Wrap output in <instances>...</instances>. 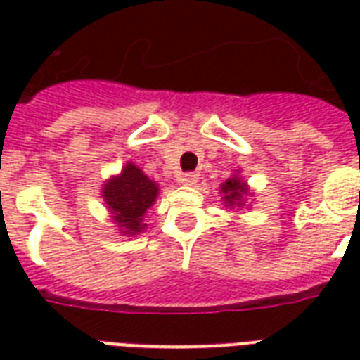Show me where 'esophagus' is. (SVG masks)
Here are the masks:
<instances>
[{
	"label": "esophagus",
	"instance_id": "esophagus-1",
	"mask_svg": "<svg viewBox=\"0 0 360 360\" xmlns=\"http://www.w3.org/2000/svg\"><path fill=\"white\" fill-rule=\"evenodd\" d=\"M200 179V175L196 172H186V174H181V183H185L188 186H194Z\"/></svg>",
	"mask_w": 360,
	"mask_h": 360
}]
</instances>
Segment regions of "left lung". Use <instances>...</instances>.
I'll return each instance as SVG.
<instances>
[{
  "label": "left lung",
  "instance_id": "1",
  "mask_svg": "<svg viewBox=\"0 0 360 360\" xmlns=\"http://www.w3.org/2000/svg\"><path fill=\"white\" fill-rule=\"evenodd\" d=\"M220 194H222V200H224L226 207H240L243 205V194H248V186L246 183L240 181V177L233 175L230 179L220 185Z\"/></svg>",
  "mask_w": 360,
  "mask_h": 360
}]
</instances>
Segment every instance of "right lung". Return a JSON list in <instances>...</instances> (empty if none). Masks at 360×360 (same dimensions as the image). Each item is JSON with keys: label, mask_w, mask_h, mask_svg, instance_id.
Here are the masks:
<instances>
[{"label": "right lung", "mask_w": 360, "mask_h": 360, "mask_svg": "<svg viewBox=\"0 0 360 360\" xmlns=\"http://www.w3.org/2000/svg\"><path fill=\"white\" fill-rule=\"evenodd\" d=\"M158 185L149 179L138 166L127 162L120 175L104 185L103 198L120 233L136 236L143 231V214L157 202Z\"/></svg>", "instance_id": "1"}]
</instances>
